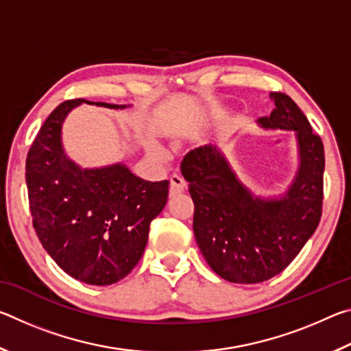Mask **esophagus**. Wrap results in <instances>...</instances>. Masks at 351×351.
<instances>
[{
	"label": "esophagus",
	"instance_id": "esophagus-1",
	"mask_svg": "<svg viewBox=\"0 0 351 351\" xmlns=\"http://www.w3.org/2000/svg\"><path fill=\"white\" fill-rule=\"evenodd\" d=\"M186 189V180L180 173H173L170 176V195L181 193Z\"/></svg>",
	"mask_w": 351,
	"mask_h": 351
}]
</instances>
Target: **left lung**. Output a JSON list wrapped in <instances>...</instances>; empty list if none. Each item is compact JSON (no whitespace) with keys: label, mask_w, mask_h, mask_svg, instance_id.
Masks as SVG:
<instances>
[{"label":"left lung","mask_w":351,"mask_h":351,"mask_svg":"<svg viewBox=\"0 0 351 351\" xmlns=\"http://www.w3.org/2000/svg\"><path fill=\"white\" fill-rule=\"evenodd\" d=\"M266 128L294 130L300 169L280 199L252 197L215 147L189 152L181 173L193 199V234L212 271L232 283H260L287 268L314 234L322 217L325 154L320 136L285 93L274 91Z\"/></svg>","instance_id":"8db88e82"}]
</instances>
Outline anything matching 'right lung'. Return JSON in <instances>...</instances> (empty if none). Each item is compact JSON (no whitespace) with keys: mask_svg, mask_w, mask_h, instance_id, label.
Returning a JSON list of instances; mask_svg holds the SVG:
<instances>
[{"mask_svg":"<svg viewBox=\"0 0 351 351\" xmlns=\"http://www.w3.org/2000/svg\"><path fill=\"white\" fill-rule=\"evenodd\" d=\"M82 102L71 99L58 105L29 148V209L38 240L56 263L75 280L102 287L138 265L150 223L167 203L170 182L144 181L122 164L82 170L71 162L62 150L60 130Z\"/></svg>","mask_w":351,"mask_h":351,"instance_id":"add662e5","label":"right lung"}]
</instances>
